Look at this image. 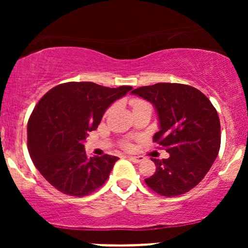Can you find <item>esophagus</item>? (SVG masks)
I'll use <instances>...</instances> for the list:
<instances>
[{"label": "esophagus", "instance_id": "obj_1", "mask_svg": "<svg viewBox=\"0 0 248 248\" xmlns=\"http://www.w3.org/2000/svg\"><path fill=\"white\" fill-rule=\"evenodd\" d=\"M129 160L135 162V163H140L144 160V156H129Z\"/></svg>", "mask_w": 248, "mask_h": 248}]
</instances>
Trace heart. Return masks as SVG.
<instances>
[{"label": "heart", "instance_id": "heart-1", "mask_svg": "<svg viewBox=\"0 0 248 248\" xmlns=\"http://www.w3.org/2000/svg\"><path fill=\"white\" fill-rule=\"evenodd\" d=\"M143 105H147V102L143 101V100H141V99H134V100L132 101V106H133V108L143 106ZM124 147H128V143L124 144Z\"/></svg>", "mask_w": 248, "mask_h": 248}]
</instances>
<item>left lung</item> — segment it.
<instances>
[{
  "label": "left lung",
  "instance_id": "1",
  "mask_svg": "<svg viewBox=\"0 0 248 248\" xmlns=\"http://www.w3.org/2000/svg\"><path fill=\"white\" fill-rule=\"evenodd\" d=\"M155 106L160 130L153 140L169 153L152 158L156 171L146 184L164 197L183 195L202 181L220 148V121L216 108L197 88L158 82L132 91Z\"/></svg>",
  "mask_w": 248,
  "mask_h": 248
}]
</instances>
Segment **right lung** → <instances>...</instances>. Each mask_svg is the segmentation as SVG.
Segmentation results:
<instances>
[{"instance_id": "add662e5", "label": "right lung", "mask_w": 248, "mask_h": 248, "mask_svg": "<svg viewBox=\"0 0 248 248\" xmlns=\"http://www.w3.org/2000/svg\"><path fill=\"white\" fill-rule=\"evenodd\" d=\"M132 86L109 88L91 81L53 87L38 101L28 121V149L35 167L65 195L82 197L107 181L119 157H87L84 141L102 115Z\"/></svg>"}]
</instances>
